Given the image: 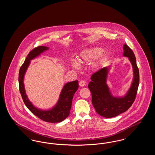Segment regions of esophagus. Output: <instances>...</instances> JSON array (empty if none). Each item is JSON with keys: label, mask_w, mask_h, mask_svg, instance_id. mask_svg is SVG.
Segmentation results:
<instances>
[{"label": "esophagus", "mask_w": 155, "mask_h": 155, "mask_svg": "<svg viewBox=\"0 0 155 155\" xmlns=\"http://www.w3.org/2000/svg\"><path fill=\"white\" fill-rule=\"evenodd\" d=\"M79 85L80 87H84L85 85V82L84 81V80H82V81H80V83H79Z\"/></svg>", "instance_id": "34e87169"}]
</instances>
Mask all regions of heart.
<instances>
[{
    "instance_id": "1",
    "label": "heart",
    "mask_w": 155,
    "mask_h": 155,
    "mask_svg": "<svg viewBox=\"0 0 155 155\" xmlns=\"http://www.w3.org/2000/svg\"><path fill=\"white\" fill-rule=\"evenodd\" d=\"M103 52V49L99 47H93L85 49L79 54L77 59L78 61L82 64H88L96 59L92 63L91 68L96 71L100 68L104 60V57L102 55ZM78 61H73L72 62V66L74 68H79L80 65Z\"/></svg>"
}]
</instances>
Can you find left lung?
Returning a JSON list of instances; mask_svg holds the SVG:
<instances>
[{
    "label": "left lung",
    "instance_id": "8db88e82",
    "mask_svg": "<svg viewBox=\"0 0 155 155\" xmlns=\"http://www.w3.org/2000/svg\"><path fill=\"white\" fill-rule=\"evenodd\" d=\"M123 56L128 58L133 66V78L131 86L123 97H114L111 95L106 80L109 67L101 68L92 75L88 88L92 94V103L97 113L106 118L116 117L127 110L133 104L140 83L139 69L133 51L124 44Z\"/></svg>",
    "mask_w": 155,
    "mask_h": 155
}]
</instances>
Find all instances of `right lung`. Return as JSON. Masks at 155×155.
I'll list each match as a JSON object with an SVG mask.
<instances>
[{
    "label": "right lung",
    "mask_w": 155,
    "mask_h": 155,
    "mask_svg": "<svg viewBox=\"0 0 155 155\" xmlns=\"http://www.w3.org/2000/svg\"><path fill=\"white\" fill-rule=\"evenodd\" d=\"M49 49L48 47L39 46L32 49L27 56L24 63L20 68L18 74V82L20 92L24 103L27 108L34 115L42 120L48 123H59L63 121L68 116L71 107L73 97L78 88V81H72L66 83L60 93L59 101L50 110H42L37 109L28 99L24 85V77L29 66L30 61L35 58L41 53Z\"/></svg>",
    "instance_id": "1"
}]
</instances>
